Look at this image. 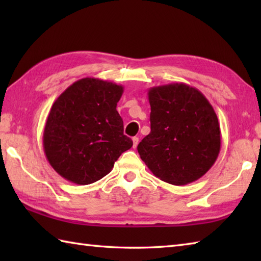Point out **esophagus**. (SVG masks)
<instances>
[{
    "label": "esophagus",
    "mask_w": 261,
    "mask_h": 261,
    "mask_svg": "<svg viewBox=\"0 0 261 261\" xmlns=\"http://www.w3.org/2000/svg\"><path fill=\"white\" fill-rule=\"evenodd\" d=\"M132 141H134V148H137L138 142H139V138L134 137V138H132Z\"/></svg>",
    "instance_id": "esophagus-1"
}]
</instances>
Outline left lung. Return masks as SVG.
Instances as JSON below:
<instances>
[{
    "instance_id": "obj_1",
    "label": "left lung",
    "mask_w": 261,
    "mask_h": 261,
    "mask_svg": "<svg viewBox=\"0 0 261 261\" xmlns=\"http://www.w3.org/2000/svg\"><path fill=\"white\" fill-rule=\"evenodd\" d=\"M150 134L138 145L151 173L173 185L201 178L214 165L221 149V131L214 109L195 87L184 83L151 87Z\"/></svg>"
}]
</instances>
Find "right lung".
Instances as JSON below:
<instances>
[{
    "label": "right lung",
    "instance_id": "obj_1",
    "mask_svg": "<svg viewBox=\"0 0 261 261\" xmlns=\"http://www.w3.org/2000/svg\"><path fill=\"white\" fill-rule=\"evenodd\" d=\"M122 93V85L86 77L66 88L53 104L43 130V150L65 179L79 185L99 180L134 145L124 136L116 111Z\"/></svg>",
    "mask_w": 261,
    "mask_h": 261
}]
</instances>
